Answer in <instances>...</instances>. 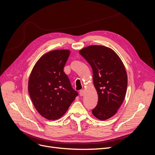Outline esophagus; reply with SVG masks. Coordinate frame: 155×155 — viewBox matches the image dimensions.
Segmentation results:
<instances>
[{
    "mask_svg": "<svg viewBox=\"0 0 155 155\" xmlns=\"http://www.w3.org/2000/svg\"><path fill=\"white\" fill-rule=\"evenodd\" d=\"M84 94H85V91H84V90H81L80 91H79V95H80L81 96H84Z\"/></svg>",
    "mask_w": 155,
    "mask_h": 155,
    "instance_id": "obj_1",
    "label": "esophagus"
}]
</instances>
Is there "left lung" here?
I'll list each match as a JSON object with an SVG mask.
<instances>
[{
  "label": "left lung",
  "mask_w": 155,
  "mask_h": 155,
  "mask_svg": "<svg viewBox=\"0 0 155 155\" xmlns=\"http://www.w3.org/2000/svg\"><path fill=\"white\" fill-rule=\"evenodd\" d=\"M91 65L98 96L92 114L100 120L113 116L122 104L127 87V75L119 56L112 49L92 45L79 51Z\"/></svg>",
  "instance_id": "8db88e82"
}]
</instances>
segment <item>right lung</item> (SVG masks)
<instances>
[{"label":"right lung","instance_id":"1","mask_svg":"<svg viewBox=\"0 0 155 155\" xmlns=\"http://www.w3.org/2000/svg\"><path fill=\"white\" fill-rule=\"evenodd\" d=\"M70 54L68 50H55L44 54L30 75L28 92L33 104L48 120L63 116L78 96L63 71Z\"/></svg>","mask_w":155,"mask_h":155}]
</instances>
